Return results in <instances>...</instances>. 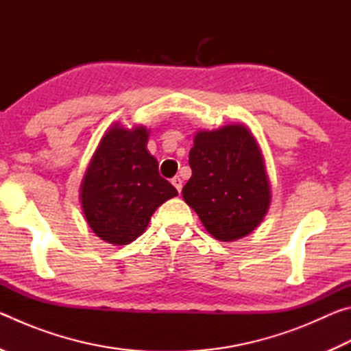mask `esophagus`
Wrapping results in <instances>:
<instances>
[{"label":"esophagus","mask_w":351,"mask_h":351,"mask_svg":"<svg viewBox=\"0 0 351 351\" xmlns=\"http://www.w3.org/2000/svg\"><path fill=\"white\" fill-rule=\"evenodd\" d=\"M171 184H173V186H175V189L178 190V192H181V189H182V180H181L180 176L171 178Z\"/></svg>","instance_id":"34e87169"}]
</instances>
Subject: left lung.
Here are the masks:
<instances>
[{"label":"left lung","mask_w":351,"mask_h":351,"mask_svg":"<svg viewBox=\"0 0 351 351\" xmlns=\"http://www.w3.org/2000/svg\"><path fill=\"white\" fill-rule=\"evenodd\" d=\"M192 176L182 198L219 241L257 228L271 204L269 180L257 141L245 125L198 132L189 153Z\"/></svg>","instance_id":"8db88e82"}]
</instances>
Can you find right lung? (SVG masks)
<instances>
[{
	"instance_id": "right-lung-1",
	"label": "right lung",
	"mask_w": 351,
	"mask_h": 351,
	"mask_svg": "<svg viewBox=\"0 0 351 351\" xmlns=\"http://www.w3.org/2000/svg\"><path fill=\"white\" fill-rule=\"evenodd\" d=\"M145 127L112 125L100 141L80 186L83 215L93 232L111 245H128L144 234L154 210L178 195L159 175L147 150Z\"/></svg>"
}]
</instances>
